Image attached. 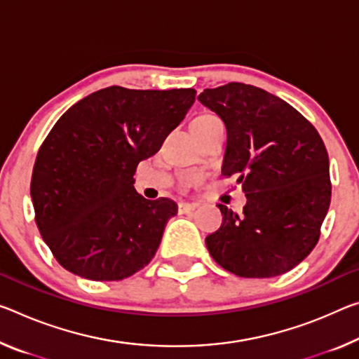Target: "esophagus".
Listing matches in <instances>:
<instances>
[{"instance_id":"esophagus-1","label":"esophagus","mask_w":359,"mask_h":359,"mask_svg":"<svg viewBox=\"0 0 359 359\" xmlns=\"http://www.w3.org/2000/svg\"><path fill=\"white\" fill-rule=\"evenodd\" d=\"M196 208H198V203H187V201L179 203V212L180 214H187V212H190V210L196 209Z\"/></svg>"}]
</instances>
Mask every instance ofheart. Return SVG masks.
I'll return each instance as SVG.
<instances>
[{
  "label": "heart",
  "instance_id": "heart-1",
  "mask_svg": "<svg viewBox=\"0 0 359 359\" xmlns=\"http://www.w3.org/2000/svg\"><path fill=\"white\" fill-rule=\"evenodd\" d=\"M212 118H215V116H212V115H201V116H198V118L193 119V121H208V119H212Z\"/></svg>",
  "mask_w": 359,
  "mask_h": 359
}]
</instances>
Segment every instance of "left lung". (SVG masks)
Wrapping results in <instances>:
<instances>
[{
	"mask_svg": "<svg viewBox=\"0 0 359 359\" xmlns=\"http://www.w3.org/2000/svg\"><path fill=\"white\" fill-rule=\"evenodd\" d=\"M198 100L226 128L222 174L238 175L248 203L224 204L209 254L241 278H271L299 265L320 240L331 203L329 156L310 121L287 102L243 83L204 89Z\"/></svg>",
	"mask_w": 359,
	"mask_h": 359,
	"instance_id": "left-lung-1",
	"label": "left lung"
}]
</instances>
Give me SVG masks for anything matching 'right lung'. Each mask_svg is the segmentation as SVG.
Here are the masks:
<instances>
[{"label": "right lung", "mask_w": 359, "mask_h": 359, "mask_svg": "<svg viewBox=\"0 0 359 359\" xmlns=\"http://www.w3.org/2000/svg\"><path fill=\"white\" fill-rule=\"evenodd\" d=\"M195 95V89L110 86L54 124L38 151L30 195L39 233L65 270L119 281L150 264L177 204L145 200L134 174L179 126Z\"/></svg>", "instance_id": "1"}]
</instances>
